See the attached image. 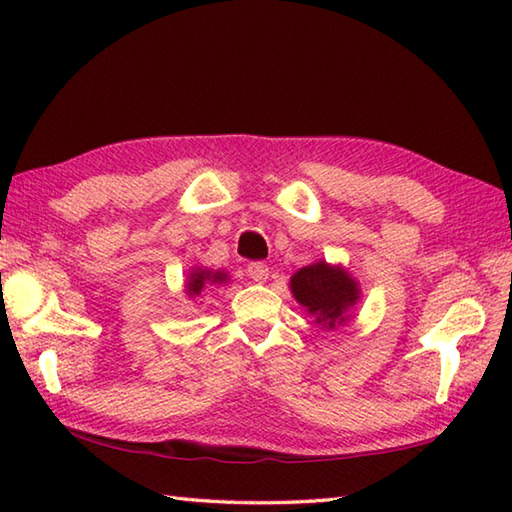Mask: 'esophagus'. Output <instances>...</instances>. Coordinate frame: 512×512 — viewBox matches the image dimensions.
<instances>
[{"label": "esophagus", "instance_id": "esophagus-1", "mask_svg": "<svg viewBox=\"0 0 512 512\" xmlns=\"http://www.w3.org/2000/svg\"><path fill=\"white\" fill-rule=\"evenodd\" d=\"M246 273H248L250 279L259 281V284H262V281L268 279V266L264 262H250L248 268H246Z\"/></svg>", "mask_w": 512, "mask_h": 512}]
</instances>
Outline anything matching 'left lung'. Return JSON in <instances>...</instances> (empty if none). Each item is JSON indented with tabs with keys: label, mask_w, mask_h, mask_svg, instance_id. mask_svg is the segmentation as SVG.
<instances>
[{
	"label": "left lung",
	"mask_w": 512,
	"mask_h": 512,
	"mask_svg": "<svg viewBox=\"0 0 512 512\" xmlns=\"http://www.w3.org/2000/svg\"><path fill=\"white\" fill-rule=\"evenodd\" d=\"M290 288L301 306L317 314V319L330 328H334L336 321H345V310L358 299L356 281L325 262L297 270L290 279Z\"/></svg>",
	"instance_id": "left-lung-1"
}]
</instances>
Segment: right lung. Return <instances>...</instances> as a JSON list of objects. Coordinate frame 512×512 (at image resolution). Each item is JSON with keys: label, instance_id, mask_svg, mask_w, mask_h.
I'll use <instances>...</instances> for the list:
<instances>
[{"label": "right lung", "instance_id": "add662e5", "mask_svg": "<svg viewBox=\"0 0 512 512\" xmlns=\"http://www.w3.org/2000/svg\"><path fill=\"white\" fill-rule=\"evenodd\" d=\"M222 281H226V275L224 273H209V270H195V273H191L189 277V284H187V292L189 295H200V292L206 288V286H213V284H222Z\"/></svg>", "mask_w": 512, "mask_h": 512}]
</instances>
